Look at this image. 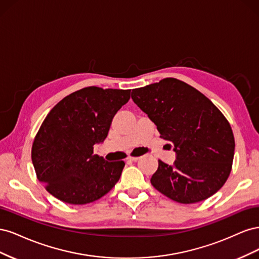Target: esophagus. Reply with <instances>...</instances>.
Masks as SVG:
<instances>
[{
  "mask_svg": "<svg viewBox=\"0 0 259 259\" xmlns=\"http://www.w3.org/2000/svg\"><path fill=\"white\" fill-rule=\"evenodd\" d=\"M127 160L131 161V162H137L139 160V158H138V156H128Z\"/></svg>",
  "mask_w": 259,
  "mask_h": 259,
  "instance_id": "1",
  "label": "esophagus"
}]
</instances>
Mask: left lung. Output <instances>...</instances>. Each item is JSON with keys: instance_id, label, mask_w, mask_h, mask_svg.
Masks as SVG:
<instances>
[{"instance_id": "1", "label": "left lung", "mask_w": 259, "mask_h": 259, "mask_svg": "<svg viewBox=\"0 0 259 259\" xmlns=\"http://www.w3.org/2000/svg\"><path fill=\"white\" fill-rule=\"evenodd\" d=\"M132 99L176 153L171 165L159 160L151 177L155 189L183 204L221 189L231 171L236 145L229 122L216 106L174 77L133 90Z\"/></svg>"}]
</instances>
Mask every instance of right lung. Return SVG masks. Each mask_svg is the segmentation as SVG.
<instances>
[{"label":"right lung","instance_id":"add662e5","mask_svg":"<svg viewBox=\"0 0 259 259\" xmlns=\"http://www.w3.org/2000/svg\"><path fill=\"white\" fill-rule=\"evenodd\" d=\"M130 97L131 90L91 86L60 100L45 117L31 158L37 179L55 198L88 204L119 182L125 163L94 154V146L104 143L113 116Z\"/></svg>","mask_w":259,"mask_h":259}]
</instances>
